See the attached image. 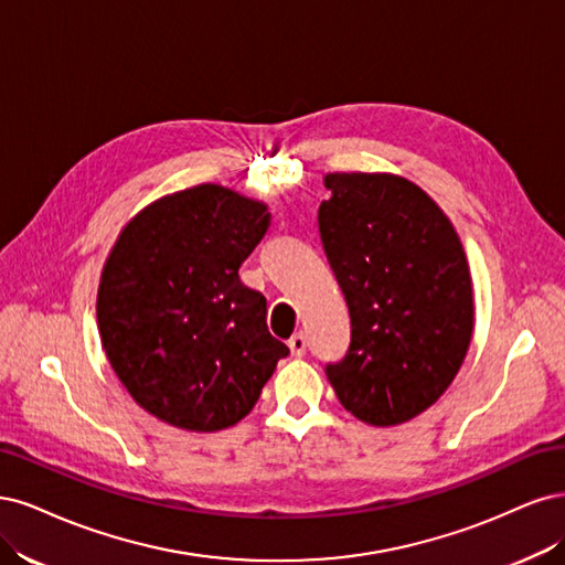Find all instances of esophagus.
I'll use <instances>...</instances> for the list:
<instances>
[{"instance_id": "1", "label": "esophagus", "mask_w": 565, "mask_h": 565, "mask_svg": "<svg viewBox=\"0 0 565 565\" xmlns=\"http://www.w3.org/2000/svg\"><path fill=\"white\" fill-rule=\"evenodd\" d=\"M288 348H290V354H294V356H302L305 350H307V338H305V333H296L294 338H290V340H288Z\"/></svg>"}]
</instances>
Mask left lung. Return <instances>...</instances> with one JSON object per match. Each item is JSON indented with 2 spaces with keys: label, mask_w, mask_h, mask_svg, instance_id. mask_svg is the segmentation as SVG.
<instances>
[{
  "label": "left lung",
  "mask_w": 565,
  "mask_h": 565,
  "mask_svg": "<svg viewBox=\"0 0 565 565\" xmlns=\"http://www.w3.org/2000/svg\"><path fill=\"white\" fill-rule=\"evenodd\" d=\"M321 244L350 307L348 354L326 363L340 404L373 427L427 411L475 331L471 277L444 211L390 173H329Z\"/></svg>",
  "instance_id": "obj_1"
}]
</instances>
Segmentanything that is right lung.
<instances>
[{
	"label": "right lung",
	"mask_w": 565,
	"mask_h": 565,
	"mask_svg": "<svg viewBox=\"0 0 565 565\" xmlns=\"http://www.w3.org/2000/svg\"><path fill=\"white\" fill-rule=\"evenodd\" d=\"M267 206L221 185L159 199L124 227L98 288L107 359L136 404L190 431L236 425L288 348L239 267Z\"/></svg>",
	"instance_id": "1"
}]
</instances>
